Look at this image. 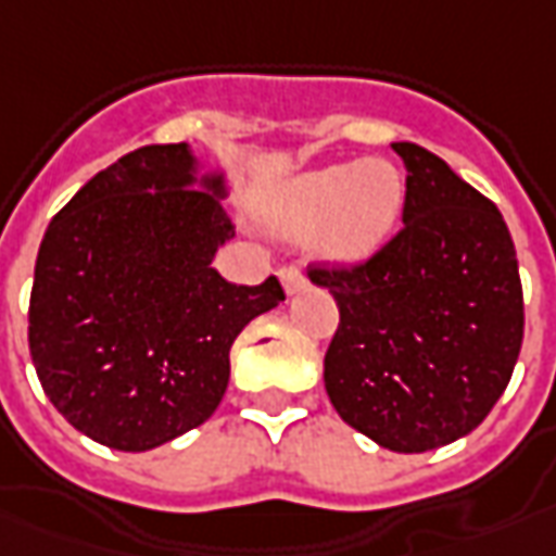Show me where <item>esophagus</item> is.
Masks as SVG:
<instances>
[{
  "label": "esophagus",
  "mask_w": 556,
  "mask_h": 556,
  "mask_svg": "<svg viewBox=\"0 0 556 556\" xmlns=\"http://www.w3.org/2000/svg\"><path fill=\"white\" fill-rule=\"evenodd\" d=\"M281 281H285L287 293H300V290L308 287V281H305V275H302V269L296 263H290V266L281 269Z\"/></svg>",
  "instance_id": "1"
}]
</instances>
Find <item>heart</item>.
Wrapping results in <instances>:
<instances>
[{
	"instance_id": "b5f03b06",
	"label": "heart",
	"mask_w": 556,
	"mask_h": 556,
	"mask_svg": "<svg viewBox=\"0 0 556 556\" xmlns=\"http://www.w3.org/2000/svg\"><path fill=\"white\" fill-rule=\"evenodd\" d=\"M402 197L400 172L384 160L336 163L271 190L256 217L281 239L317 232V251L332 263H359L393 232Z\"/></svg>"
}]
</instances>
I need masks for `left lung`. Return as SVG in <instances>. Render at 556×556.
<instances>
[{"label":"left lung","mask_w":556,"mask_h":556,"mask_svg":"<svg viewBox=\"0 0 556 556\" xmlns=\"http://www.w3.org/2000/svg\"><path fill=\"white\" fill-rule=\"evenodd\" d=\"M402 229L354 266H308L339 305L324 384L344 424L400 454L451 445L503 396L523 290L503 214L412 141Z\"/></svg>","instance_id":"left-lung-1"}]
</instances>
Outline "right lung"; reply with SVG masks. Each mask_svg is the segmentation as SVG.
Instances as JSON below:
<instances>
[{"label": "right lung", "mask_w": 556, "mask_h": 556, "mask_svg": "<svg viewBox=\"0 0 556 556\" xmlns=\"http://www.w3.org/2000/svg\"><path fill=\"white\" fill-rule=\"evenodd\" d=\"M190 148L144 144L56 212L29 296V354L53 408L99 445L151 451L205 424L229 348L285 300L281 281L229 285L212 260L236 236L224 178L197 190Z\"/></svg>", "instance_id": "add662e5"}]
</instances>
